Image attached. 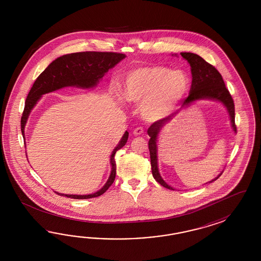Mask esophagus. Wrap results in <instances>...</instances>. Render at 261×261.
I'll list each match as a JSON object with an SVG mask.
<instances>
[{
  "instance_id": "34e87169",
  "label": "esophagus",
  "mask_w": 261,
  "mask_h": 261,
  "mask_svg": "<svg viewBox=\"0 0 261 261\" xmlns=\"http://www.w3.org/2000/svg\"><path fill=\"white\" fill-rule=\"evenodd\" d=\"M142 133H143V128L142 127H137V128H135L134 131H133V134L135 136H140Z\"/></svg>"
}]
</instances>
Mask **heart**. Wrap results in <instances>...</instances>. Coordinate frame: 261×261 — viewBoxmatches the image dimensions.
<instances>
[{
    "label": "heart",
    "mask_w": 261,
    "mask_h": 261,
    "mask_svg": "<svg viewBox=\"0 0 261 261\" xmlns=\"http://www.w3.org/2000/svg\"><path fill=\"white\" fill-rule=\"evenodd\" d=\"M190 85V79L184 71L147 66L127 73L124 95L129 102L140 105L143 119L155 121L175 110L189 92Z\"/></svg>",
    "instance_id": "obj_1"
}]
</instances>
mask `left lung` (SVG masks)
Here are the masks:
<instances>
[{"label": "left lung", "instance_id": "left-lung-1", "mask_svg": "<svg viewBox=\"0 0 261 261\" xmlns=\"http://www.w3.org/2000/svg\"><path fill=\"white\" fill-rule=\"evenodd\" d=\"M181 56L188 60L191 67L192 82L190 87V95L184 99L181 109L190 106V104L198 99H214L218 100L224 104L229 112L231 127L234 132H237V125L234 122V103L229 90L226 88L224 80L222 79L220 72L214 68L213 65L207 63L201 56L192 54V53H181ZM178 113V112H177ZM175 114H172L165 119H160L151 124L147 130V134L150 137L148 142V148L150 151L151 168L152 175L157 182L168 190H174L168 186L161 177L158 169V159H157V139L162 128L169 122ZM222 175L219 174L215 179L210 182H214Z\"/></svg>", "mask_w": 261, "mask_h": 261}]
</instances>
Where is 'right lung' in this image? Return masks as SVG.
I'll list each match as a JSON object with an SVG mask.
<instances>
[{
  "label": "right lung",
  "instance_id": "1",
  "mask_svg": "<svg viewBox=\"0 0 261 261\" xmlns=\"http://www.w3.org/2000/svg\"><path fill=\"white\" fill-rule=\"evenodd\" d=\"M123 58H125V55L118 53L82 51L60 56L53 61L36 79L27 96L24 112L21 118V131L23 138H24V126L31 111L42 95L69 86L83 89L95 87L109 69L114 68ZM128 135L129 133L126 131L117 147L112 152L110 159L112 170L108 181L101 190L88 195L62 194L55 191L56 194L72 199H89L102 195L115 181L117 168L115 154L125 145Z\"/></svg>",
  "mask_w": 261,
  "mask_h": 261
}]
</instances>
